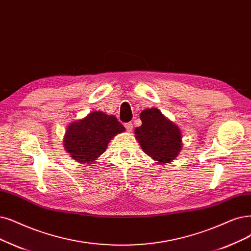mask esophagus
Segmentation results:
<instances>
[{
  "mask_svg": "<svg viewBox=\"0 0 251 251\" xmlns=\"http://www.w3.org/2000/svg\"><path fill=\"white\" fill-rule=\"evenodd\" d=\"M125 128L127 129V131H132V129H133V124L131 123V122H129V123H125Z\"/></svg>",
  "mask_w": 251,
  "mask_h": 251,
  "instance_id": "obj_1",
  "label": "esophagus"
}]
</instances>
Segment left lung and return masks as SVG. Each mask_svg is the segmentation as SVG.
I'll use <instances>...</instances> for the list:
<instances>
[{"instance_id":"obj_1","label":"left lung","mask_w":251,"mask_h":251,"mask_svg":"<svg viewBox=\"0 0 251 251\" xmlns=\"http://www.w3.org/2000/svg\"><path fill=\"white\" fill-rule=\"evenodd\" d=\"M142 125L135 128V138L143 151L157 163H170L182 150V132L158 108L144 109Z\"/></svg>"}]
</instances>
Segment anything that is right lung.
<instances>
[{
  "label": "right lung",
  "mask_w": 251,
  "mask_h": 251,
  "mask_svg": "<svg viewBox=\"0 0 251 251\" xmlns=\"http://www.w3.org/2000/svg\"><path fill=\"white\" fill-rule=\"evenodd\" d=\"M124 131L125 127L115 116L94 110L67 126L63 145L72 159L86 165L95 162L111 138Z\"/></svg>",
  "instance_id": "right-lung-1"
}]
</instances>
